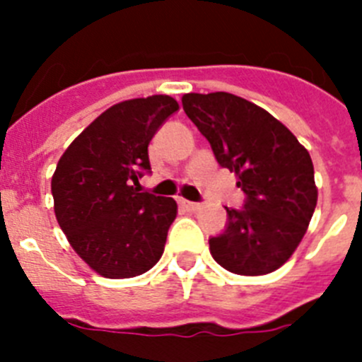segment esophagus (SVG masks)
<instances>
[{
	"mask_svg": "<svg viewBox=\"0 0 362 362\" xmlns=\"http://www.w3.org/2000/svg\"><path fill=\"white\" fill-rule=\"evenodd\" d=\"M179 204H181L185 210H192V212L201 209L199 203H194V201H188V199H179Z\"/></svg>",
	"mask_w": 362,
	"mask_h": 362,
	"instance_id": "obj_1",
	"label": "esophagus"
}]
</instances>
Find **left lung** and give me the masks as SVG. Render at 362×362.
Instances as JSON below:
<instances>
[{
	"label": "left lung",
	"instance_id": "1",
	"mask_svg": "<svg viewBox=\"0 0 362 362\" xmlns=\"http://www.w3.org/2000/svg\"><path fill=\"white\" fill-rule=\"evenodd\" d=\"M183 110L212 146L217 163L238 174L241 209H228L210 254L239 276H264L288 261L317 204L308 150L281 121L228 94H185Z\"/></svg>",
	"mask_w": 362,
	"mask_h": 362
}]
</instances>
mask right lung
<instances>
[{
    "instance_id": "right-lung-1",
    "label": "right lung",
    "mask_w": 362,
    "mask_h": 362,
    "mask_svg": "<svg viewBox=\"0 0 362 362\" xmlns=\"http://www.w3.org/2000/svg\"><path fill=\"white\" fill-rule=\"evenodd\" d=\"M177 110L170 95L114 105L70 143L57 163L56 219L74 250L99 276H141L163 255L177 204L134 185L150 174L153 134Z\"/></svg>"
}]
</instances>
